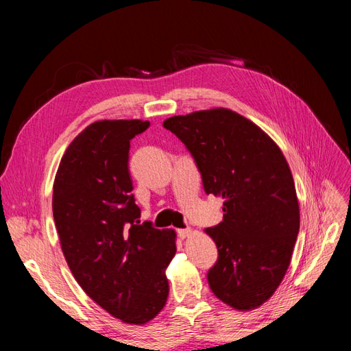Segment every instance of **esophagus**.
I'll use <instances>...</instances> for the list:
<instances>
[{"label":"esophagus","mask_w":351,"mask_h":351,"mask_svg":"<svg viewBox=\"0 0 351 351\" xmlns=\"http://www.w3.org/2000/svg\"><path fill=\"white\" fill-rule=\"evenodd\" d=\"M177 234L180 236V239H186L190 234H192V228H182V230H177Z\"/></svg>","instance_id":"1"}]
</instances>
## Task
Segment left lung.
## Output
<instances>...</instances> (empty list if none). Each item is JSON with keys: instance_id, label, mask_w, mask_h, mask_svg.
I'll use <instances>...</instances> for the list:
<instances>
[{"instance_id": "left-lung-1", "label": "left lung", "mask_w": 351, "mask_h": 351, "mask_svg": "<svg viewBox=\"0 0 351 351\" xmlns=\"http://www.w3.org/2000/svg\"><path fill=\"white\" fill-rule=\"evenodd\" d=\"M162 125L192 154L205 193L224 199V218L205 230L218 249L210 290L234 309H254L278 289L299 234L290 167L267 133L227 108L174 115Z\"/></svg>"}]
</instances>
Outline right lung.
Wrapping results in <instances>:
<instances>
[{"mask_svg": "<svg viewBox=\"0 0 351 351\" xmlns=\"http://www.w3.org/2000/svg\"><path fill=\"white\" fill-rule=\"evenodd\" d=\"M151 125L102 120L76 136L61 158L52 214L69 268L90 299L117 319L142 325L162 311L165 268L176 232L141 224L132 195L130 141Z\"/></svg>", "mask_w": 351, "mask_h": 351, "instance_id": "1", "label": "right lung"}]
</instances>
